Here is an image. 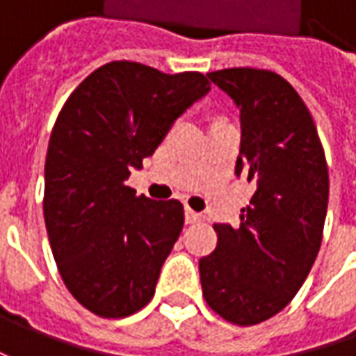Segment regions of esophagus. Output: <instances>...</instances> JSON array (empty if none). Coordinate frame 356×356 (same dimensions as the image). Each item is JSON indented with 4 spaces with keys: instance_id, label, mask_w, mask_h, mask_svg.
Instances as JSON below:
<instances>
[{
    "instance_id": "esophagus-1",
    "label": "esophagus",
    "mask_w": 356,
    "mask_h": 356,
    "mask_svg": "<svg viewBox=\"0 0 356 356\" xmlns=\"http://www.w3.org/2000/svg\"><path fill=\"white\" fill-rule=\"evenodd\" d=\"M186 224H198L202 222V213L194 212V210H190V208H186Z\"/></svg>"
}]
</instances>
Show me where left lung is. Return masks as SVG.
Listing matches in <instances>:
<instances>
[{"label":"left lung","instance_id":"1","mask_svg":"<svg viewBox=\"0 0 356 356\" xmlns=\"http://www.w3.org/2000/svg\"><path fill=\"white\" fill-rule=\"evenodd\" d=\"M206 76L238 106L236 176L255 192L238 226H213L218 245L200 259L202 293L226 321L255 325L293 299L315 264L329 170L311 113L283 76L248 67Z\"/></svg>","mask_w":356,"mask_h":356}]
</instances>
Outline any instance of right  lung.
<instances>
[{"instance_id": "obj_1", "label": "right lung", "mask_w": 356, "mask_h": 356, "mask_svg": "<svg viewBox=\"0 0 356 356\" xmlns=\"http://www.w3.org/2000/svg\"><path fill=\"white\" fill-rule=\"evenodd\" d=\"M208 92L202 73L113 61L92 71L57 117L45 160L49 243L67 289L99 317H129L154 295L184 206L136 196L127 180Z\"/></svg>"}]
</instances>
